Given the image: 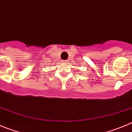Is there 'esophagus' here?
Returning a JSON list of instances; mask_svg holds the SVG:
<instances>
[{"instance_id":"esophagus-1","label":"esophagus","mask_w":132,"mask_h":132,"mask_svg":"<svg viewBox=\"0 0 132 132\" xmlns=\"http://www.w3.org/2000/svg\"><path fill=\"white\" fill-rule=\"evenodd\" d=\"M63 62H64V63H66L67 62V60H65V61H63Z\"/></svg>"}]
</instances>
